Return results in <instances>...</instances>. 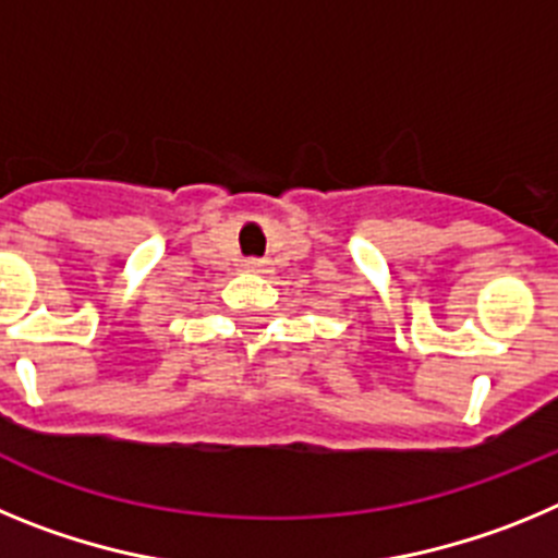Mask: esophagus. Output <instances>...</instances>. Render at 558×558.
I'll use <instances>...</instances> for the list:
<instances>
[{
    "label": "esophagus",
    "mask_w": 558,
    "mask_h": 558,
    "mask_svg": "<svg viewBox=\"0 0 558 558\" xmlns=\"http://www.w3.org/2000/svg\"><path fill=\"white\" fill-rule=\"evenodd\" d=\"M245 268L254 270V274H265V270L270 268V263H268V259H256V256H254V259H245Z\"/></svg>",
    "instance_id": "esophagus-1"
}]
</instances>
